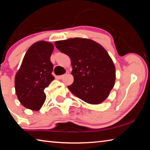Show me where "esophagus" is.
I'll return each mask as SVG.
<instances>
[{
  "label": "esophagus",
  "mask_w": 150,
  "mask_h": 150,
  "mask_svg": "<svg viewBox=\"0 0 150 150\" xmlns=\"http://www.w3.org/2000/svg\"><path fill=\"white\" fill-rule=\"evenodd\" d=\"M69 75V72H66L65 73V74H64V75H59V77H58V78L59 79H62L64 77L65 75Z\"/></svg>",
  "instance_id": "34e87169"
}]
</instances>
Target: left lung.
<instances>
[{
	"instance_id": "obj_1",
	"label": "left lung",
	"mask_w": 150,
	"mask_h": 150,
	"mask_svg": "<svg viewBox=\"0 0 150 150\" xmlns=\"http://www.w3.org/2000/svg\"><path fill=\"white\" fill-rule=\"evenodd\" d=\"M55 45L71 60L74 81L67 86L71 92L91 105L105 100L116 79L115 65L105 48L95 41L80 38L57 41Z\"/></svg>"
}]
</instances>
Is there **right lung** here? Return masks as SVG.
<instances>
[{
	"label": "right lung",
	"instance_id": "right-lung-1",
	"mask_svg": "<svg viewBox=\"0 0 150 150\" xmlns=\"http://www.w3.org/2000/svg\"><path fill=\"white\" fill-rule=\"evenodd\" d=\"M54 45L45 41L30 47L15 76V90L20 103L32 110H40L45 102V88L54 79L50 57Z\"/></svg>",
	"mask_w": 150,
	"mask_h": 150
}]
</instances>
